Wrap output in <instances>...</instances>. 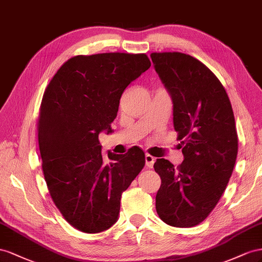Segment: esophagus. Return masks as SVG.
Here are the masks:
<instances>
[{"label":"esophagus","instance_id":"esophagus-1","mask_svg":"<svg viewBox=\"0 0 262 262\" xmlns=\"http://www.w3.org/2000/svg\"><path fill=\"white\" fill-rule=\"evenodd\" d=\"M145 161H146V166H147L148 168H152L156 159H155V157H152V156L147 154V155L145 156Z\"/></svg>","mask_w":262,"mask_h":262}]
</instances>
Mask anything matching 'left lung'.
Wrapping results in <instances>:
<instances>
[{"label": "left lung", "mask_w": 262, "mask_h": 262, "mask_svg": "<svg viewBox=\"0 0 262 262\" xmlns=\"http://www.w3.org/2000/svg\"><path fill=\"white\" fill-rule=\"evenodd\" d=\"M150 57L172 99L184 157L178 168L167 159L156 160L161 178L156 210L170 226L192 227L213 211L233 173L238 151L233 108L220 80L198 59L181 52Z\"/></svg>", "instance_id": "8db88e82"}]
</instances>
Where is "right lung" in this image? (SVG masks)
Masks as SVG:
<instances>
[{
    "label": "right lung",
    "mask_w": 262,
    "mask_h": 262,
    "mask_svg": "<svg viewBox=\"0 0 262 262\" xmlns=\"http://www.w3.org/2000/svg\"><path fill=\"white\" fill-rule=\"evenodd\" d=\"M145 54L107 52L66 61L43 93L38 122L42 171L50 196L71 226L95 234L118 220L122 193L145 166V154L102 157L99 135L113 132L125 89L150 68Z\"/></svg>",
    "instance_id": "obj_1"
}]
</instances>
